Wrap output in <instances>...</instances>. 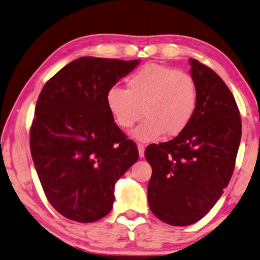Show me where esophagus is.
Masks as SVG:
<instances>
[{"instance_id":"34e87169","label":"esophagus","mask_w":260,"mask_h":260,"mask_svg":"<svg viewBox=\"0 0 260 260\" xmlns=\"http://www.w3.org/2000/svg\"><path fill=\"white\" fill-rule=\"evenodd\" d=\"M138 150H139V154L141 158L144 157V151H145V146L143 144H138Z\"/></svg>"}]
</instances>
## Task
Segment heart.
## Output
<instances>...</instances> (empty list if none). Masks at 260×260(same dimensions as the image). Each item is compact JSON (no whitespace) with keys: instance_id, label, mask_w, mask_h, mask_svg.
<instances>
[{"instance_id":"1","label":"heart","mask_w":260,"mask_h":260,"mask_svg":"<svg viewBox=\"0 0 260 260\" xmlns=\"http://www.w3.org/2000/svg\"><path fill=\"white\" fill-rule=\"evenodd\" d=\"M106 100L122 129L132 128L144 114L133 136L152 142L164 134L174 138L187 128L199 105V86L191 74L150 63L132 75L127 88H109Z\"/></svg>"}]
</instances>
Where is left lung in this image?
I'll use <instances>...</instances> for the list:
<instances>
[{"label":"left lung","mask_w":260,"mask_h":260,"mask_svg":"<svg viewBox=\"0 0 260 260\" xmlns=\"http://www.w3.org/2000/svg\"><path fill=\"white\" fill-rule=\"evenodd\" d=\"M199 86V105L190 125L176 138L150 144L148 185L151 211L160 220L186 226L200 220L223 194L234 171L241 117L233 94L214 70L190 59Z\"/></svg>","instance_id":"left-lung-1"}]
</instances>
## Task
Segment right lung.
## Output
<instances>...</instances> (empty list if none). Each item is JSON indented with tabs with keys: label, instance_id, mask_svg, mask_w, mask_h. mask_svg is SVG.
<instances>
[{
	"label": "right lung",
	"instance_id": "add662e5",
	"mask_svg": "<svg viewBox=\"0 0 260 260\" xmlns=\"http://www.w3.org/2000/svg\"><path fill=\"white\" fill-rule=\"evenodd\" d=\"M139 62L83 56L42 89L31 157L46 198L66 218L92 223L109 214L116 182L138 161V146L115 124L106 98Z\"/></svg>",
	"mask_w": 260,
	"mask_h": 260
}]
</instances>
